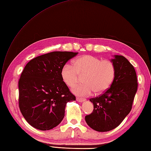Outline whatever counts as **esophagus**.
<instances>
[{"label":"esophagus","instance_id":"1","mask_svg":"<svg viewBox=\"0 0 151 151\" xmlns=\"http://www.w3.org/2000/svg\"><path fill=\"white\" fill-rule=\"evenodd\" d=\"M76 100L78 101H79V102H83V101H86V99H85V98H76Z\"/></svg>","mask_w":151,"mask_h":151}]
</instances>
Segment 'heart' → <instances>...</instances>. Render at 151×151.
Listing matches in <instances>:
<instances>
[{
    "instance_id": "b5f03b06",
    "label": "heart",
    "mask_w": 151,
    "mask_h": 151,
    "mask_svg": "<svg viewBox=\"0 0 151 151\" xmlns=\"http://www.w3.org/2000/svg\"><path fill=\"white\" fill-rule=\"evenodd\" d=\"M116 75V68L110 60H101L86 55L76 59L73 65L66 64L61 70V78L65 84L73 87L84 76V84L72 89L77 95L88 96L95 92L100 94L108 90Z\"/></svg>"
}]
</instances>
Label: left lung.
Listing matches in <instances>:
<instances>
[{
  "label": "left lung",
  "instance_id": "1",
  "mask_svg": "<svg viewBox=\"0 0 151 151\" xmlns=\"http://www.w3.org/2000/svg\"><path fill=\"white\" fill-rule=\"evenodd\" d=\"M116 75L108 90L98 97L90 99L93 112L85 116V121L92 129L106 132L119 125L132 109L138 89L135 69L125 57L114 55L111 59Z\"/></svg>",
  "mask_w": 151,
  "mask_h": 151
}]
</instances>
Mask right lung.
<instances>
[{
    "mask_svg": "<svg viewBox=\"0 0 151 151\" xmlns=\"http://www.w3.org/2000/svg\"><path fill=\"white\" fill-rule=\"evenodd\" d=\"M78 52H52L37 57L25 66L19 81V105L30 125L52 129L61 122L65 107L76 97L61 78L66 63Z\"/></svg>",
    "mask_w": 151,
    "mask_h": 151,
    "instance_id": "right-lung-1",
    "label": "right lung"
}]
</instances>
